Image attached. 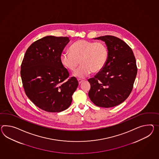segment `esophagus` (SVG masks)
Masks as SVG:
<instances>
[{"label": "esophagus", "instance_id": "1", "mask_svg": "<svg viewBox=\"0 0 159 159\" xmlns=\"http://www.w3.org/2000/svg\"><path fill=\"white\" fill-rule=\"evenodd\" d=\"M78 82H79V84H81V83L83 81V80H81V79H78Z\"/></svg>", "mask_w": 159, "mask_h": 159}]
</instances>
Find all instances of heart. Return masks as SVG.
Instances as JSON below:
<instances>
[{"label": "heart", "mask_w": 159, "mask_h": 159, "mask_svg": "<svg viewBox=\"0 0 159 159\" xmlns=\"http://www.w3.org/2000/svg\"><path fill=\"white\" fill-rule=\"evenodd\" d=\"M70 53H63L60 61L63 66L70 70L81 65L74 74L76 78L83 79L92 72L98 73L105 67L108 58V50L102 42H91L78 40L70 48Z\"/></svg>", "instance_id": "heart-1"}]
</instances>
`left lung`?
<instances>
[{
  "instance_id": "8db88e82",
  "label": "left lung",
  "mask_w": 159,
  "mask_h": 159,
  "mask_svg": "<svg viewBox=\"0 0 159 159\" xmlns=\"http://www.w3.org/2000/svg\"><path fill=\"white\" fill-rule=\"evenodd\" d=\"M104 41L108 58L103 69L88 81L89 96L96 106L108 108L120 105L132 92L137 73L132 49L122 39L112 35L95 38Z\"/></svg>"
}]
</instances>
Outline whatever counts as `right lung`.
<instances>
[{
    "instance_id": "1",
    "label": "right lung",
    "mask_w": 159,
    "mask_h": 159,
    "mask_svg": "<svg viewBox=\"0 0 159 159\" xmlns=\"http://www.w3.org/2000/svg\"><path fill=\"white\" fill-rule=\"evenodd\" d=\"M70 41L68 37H43L29 47L22 62L20 76L25 93L35 106L47 112L68 108L79 85L75 77L66 81L70 74L60 61Z\"/></svg>"
}]
</instances>
